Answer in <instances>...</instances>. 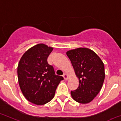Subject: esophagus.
<instances>
[{
	"mask_svg": "<svg viewBox=\"0 0 121 121\" xmlns=\"http://www.w3.org/2000/svg\"><path fill=\"white\" fill-rule=\"evenodd\" d=\"M63 77H64L65 80H68V75H67V74H66V73H64V74H63Z\"/></svg>",
	"mask_w": 121,
	"mask_h": 121,
	"instance_id": "obj_1",
	"label": "esophagus"
}]
</instances>
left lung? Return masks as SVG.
<instances>
[{"instance_id": "left-lung-1", "label": "left lung", "mask_w": 121, "mask_h": 121, "mask_svg": "<svg viewBox=\"0 0 121 121\" xmlns=\"http://www.w3.org/2000/svg\"><path fill=\"white\" fill-rule=\"evenodd\" d=\"M66 55L79 80L78 88L71 92L72 98L79 103H89L98 95L103 85V62L94 51L85 47L68 50Z\"/></svg>"}]
</instances>
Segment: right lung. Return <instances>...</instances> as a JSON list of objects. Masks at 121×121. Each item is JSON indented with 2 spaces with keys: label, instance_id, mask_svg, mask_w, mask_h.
I'll return each instance as SVG.
<instances>
[{
  "label": "right lung",
  "instance_id": "1",
  "mask_svg": "<svg viewBox=\"0 0 121 121\" xmlns=\"http://www.w3.org/2000/svg\"><path fill=\"white\" fill-rule=\"evenodd\" d=\"M53 48L38 44L27 50L21 57L17 67L20 87L24 97L30 103L44 105L55 96L62 76L55 74L47 62Z\"/></svg>",
  "mask_w": 121,
  "mask_h": 121
}]
</instances>
